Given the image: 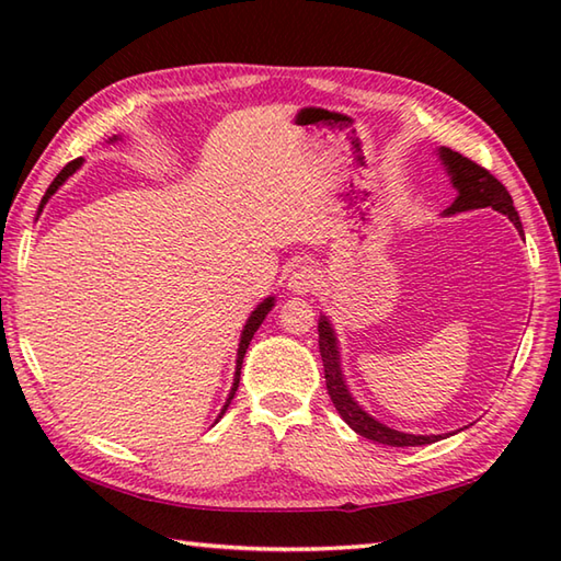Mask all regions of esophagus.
<instances>
[{"label": "esophagus", "instance_id": "obj_1", "mask_svg": "<svg viewBox=\"0 0 561 561\" xmlns=\"http://www.w3.org/2000/svg\"><path fill=\"white\" fill-rule=\"evenodd\" d=\"M318 287V274L311 265H299L291 274H289V282H287V289L291 294H299V296H306L316 291Z\"/></svg>", "mask_w": 561, "mask_h": 561}]
</instances>
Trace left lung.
Wrapping results in <instances>:
<instances>
[{
	"instance_id": "obj_1",
	"label": "left lung",
	"mask_w": 561,
	"mask_h": 561,
	"mask_svg": "<svg viewBox=\"0 0 561 561\" xmlns=\"http://www.w3.org/2000/svg\"><path fill=\"white\" fill-rule=\"evenodd\" d=\"M438 157H440V163L446 165L453 187L458 190V197L446 209V214L492 207L496 211L506 214V217L516 224V229L523 231L518 211L514 207V199H511L508 190L499 183L490 171L482 169V165H478L468 157H462V153L453 151L448 147H440ZM318 347H320V356H323L328 396H330L332 404H335V410L340 412L342 420L347 422L356 434L364 438H371V440H376V444H386V446H424V444H434V440L440 438V436H414V434L398 432V428H390L386 424L376 422L371 414L359 408V402L350 396L347 383H344V376L340 368L337 337H335V330H332L325 316H320V320H318Z\"/></svg>"
}]
</instances>
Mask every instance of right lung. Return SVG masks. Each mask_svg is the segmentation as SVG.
<instances>
[{
  "label": "right lung",
  "mask_w": 561,
  "mask_h": 561,
  "mask_svg": "<svg viewBox=\"0 0 561 561\" xmlns=\"http://www.w3.org/2000/svg\"><path fill=\"white\" fill-rule=\"evenodd\" d=\"M115 139H121V137H113L111 141H115ZM81 165V159H75V161H69L62 171L57 173V178L55 181L50 183V187L45 190V195H43V199H41V207H38V211H43V207H45V202L50 199L53 195H55V190L62 185L67 178L71 175V173H77V169ZM272 306H274V299L270 296V299H265L262 301L253 313H250V318H248V323L243 325V332H241V344H238V359H236V376H233V388H231V392H229V400H226V404H224V410H221V414L229 410V404H231V400H233V396H236V390H238V380H241V364H243V356H245V350H248V344H250V340H253V335L257 332V328L262 325V320H265V316L272 311ZM219 414V416H221Z\"/></svg>",
  "instance_id": "add662e5"
}]
</instances>
